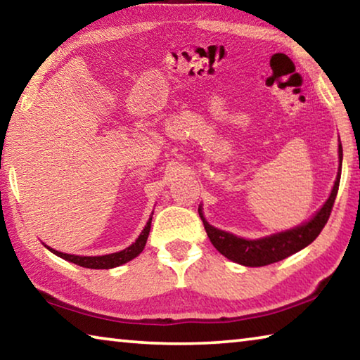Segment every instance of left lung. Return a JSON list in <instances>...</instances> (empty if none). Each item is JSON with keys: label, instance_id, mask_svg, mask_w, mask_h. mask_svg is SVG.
<instances>
[{"label": "left lung", "instance_id": "left-lung-1", "mask_svg": "<svg viewBox=\"0 0 360 360\" xmlns=\"http://www.w3.org/2000/svg\"><path fill=\"white\" fill-rule=\"evenodd\" d=\"M341 163H343V148H341V141L338 138V173L337 179L333 182V187L330 195L326 200V203L314 212V214L302 224L295 225V227L276 231V233L260 236V238H243V236H236L230 231H225L221 229H216L211 225L203 214V206H198V214L202 217L206 233L219 252L229 260L235 262V264L245 265V266H264L275 264V262L283 260L289 255L302 251L303 248L318 238L321 230L330 216L332 206L335 198H337L338 186H340V176H341Z\"/></svg>", "mask_w": 360, "mask_h": 360}]
</instances>
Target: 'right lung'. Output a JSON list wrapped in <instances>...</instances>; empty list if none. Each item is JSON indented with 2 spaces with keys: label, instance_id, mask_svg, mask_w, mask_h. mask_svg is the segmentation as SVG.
<instances>
[{
  "label": "right lung",
  "instance_id": "right-lung-1",
  "mask_svg": "<svg viewBox=\"0 0 360 360\" xmlns=\"http://www.w3.org/2000/svg\"><path fill=\"white\" fill-rule=\"evenodd\" d=\"M152 214H154V211H152ZM152 214L149 217L148 224L144 225L143 231H141V233H139V236L135 240V243H131L129 248L122 249V251H119V252L105 254V255H76V254L60 252V251H57V249L49 248L47 245H44V246L52 254L58 255L60 259L71 262V264H76V265L84 266V268H92V270H109V268H115V266H120V265L127 264V262L133 260V259L138 257V255L143 252V249L146 246V241H148V238H149Z\"/></svg>",
  "mask_w": 360,
  "mask_h": 360
}]
</instances>
